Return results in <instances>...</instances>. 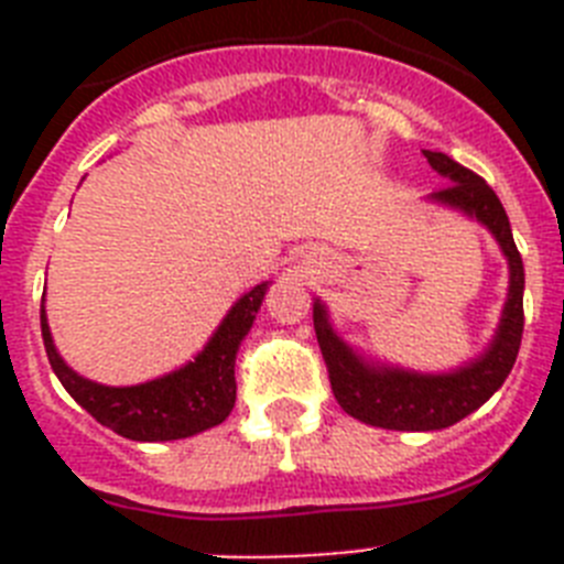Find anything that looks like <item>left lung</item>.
I'll return each mask as SVG.
<instances>
[{
  "label": "left lung",
  "instance_id": "obj_1",
  "mask_svg": "<svg viewBox=\"0 0 564 564\" xmlns=\"http://www.w3.org/2000/svg\"><path fill=\"white\" fill-rule=\"evenodd\" d=\"M423 154L437 174L452 181L441 192H432L430 200L455 208L468 220H477L497 239L502 257L508 259V296L500 325L486 350L449 372H417L364 358L333 330L325 302L322 299L313 302V327H316L318 347L330 372L333 395L341 403V410L361 423L398 432L446 430L480 410L482 403L500 390L514 367L522 325H525L522 318L525 271H522V257L514 246V234H511V223H508L500 197L482 177L452 161L449 154L430 152V149H423Z\"/></svg>",
  "mask_w": 564,
  "mask_h": 564
}]
</instances>
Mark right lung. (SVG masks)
<instances>
[{
  "label": "right lung",
  "mask_w": 564,
  "mask_h": 564,
  "mask_svg": "<svg viewBox=\"0 0 564 564\" xmlns=\"http://www.w3.org/2000/svg\"><path fill=\"white\" fill-rule=\"evenodd\" d=\"M268 285L271 282H259L251 291L242 293L192 361L134 387H107L67 367L53 344L47 313L42 305L44 350L64 390L107 430L141 443L200 435L231 415L234 401H237V381H234L237 350L253 327Z\"/></svg>",
  "instance_id": "right-lung-1"
}]
</instances>
